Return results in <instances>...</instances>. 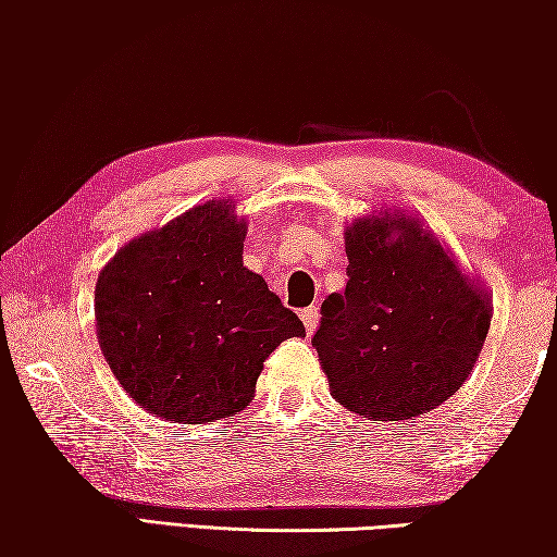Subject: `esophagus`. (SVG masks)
<instances>
[{
    "label": "esophagus",
    "instance_id": "esophagus-1",
    "mask_svg": "<svg viewBox=\"0 0 557 557\" xmlns=\"http://www.w3.org/2000/svg\"><path fill=\"white\" fill-rule=\"evenodd\" d=\"M301 322L307 326V332L311 334L319 326V309L317 307H307L301 309Z\"/></svg>",
    "mask_w": 557,
    "mask_h": 557
}]
</instances>
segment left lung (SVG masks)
<instances>
[{
	"instance_id": "obj_1",
	"label": "left lung",
	"mask_w": 557,
	"mask_h": 557,
	"mask_svg": "<svg viewBox=\"0 0 557 557\" xmlns=\"http://www.w3.org/2000/svg\"><path fill=\"white\" fill-rule=\"evenodd\" d=\"M347 288L322 304L311 339L334 400L364 418L410 421L474 370L492 296L421 220L372 210L345 231Z\"/></svg>"
}]
</instances>
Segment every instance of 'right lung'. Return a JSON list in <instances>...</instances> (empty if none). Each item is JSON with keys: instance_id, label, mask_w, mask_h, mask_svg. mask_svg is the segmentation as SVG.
<instances>
[{"instance_id": "obj_1", "label": "right lung", "mask_w": 557, "mask_h": 557, "mask_svg": "<svg viewBox=\"0 0 557 557\" xmlns=\"http://www.w3.org/2000/svg\"><path fill=\"white\" fill-rule=\"evenodd\" d=\"M248 223L208 200L128 240L96 284V334L121 387L174 423L248 408L265 357L301 319L243 265Z\"/></svg>"}]
</instances>
